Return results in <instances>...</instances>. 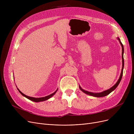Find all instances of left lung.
<instances>
[{
  "mask_svg": "<svg viewBox=\"0 0 134 134\" xmlns=\"http://www.w3.org/2000/svg\"><path fill=\"white\" fill-rule=\"evenodd\" d=\"M117 39L119 41V43H120L121 46H122V71H121V75L120 76H119V79L118 80V81H117V82L115 84V85L111 87L110 88L107 90H105L104 91H103V92H99V93H94V92H88V91H86V90H84L83 89H82L80 86L79 85V88L80 90L82 91V92H83V93H85V94H88V95H90L91 96H93V97H105L108 94H109L111 92H112V91H114L116 87L118 86L119 83H120L121 82V80L122 79V75H123V68H124V58H123V54H124V47H123V44L122 43V42H121V40L119 38V37H117Z\"/></svg>",
  "mask_w": 134,
  "mask_h": 134,
  "instance_id": "left-lung-1",
  "label": "left lung"
}]
</instances>
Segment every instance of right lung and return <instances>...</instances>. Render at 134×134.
I'll list each match as a JSON object with an SVG mask.
<instances>
[{"instance_id": "obj_1", "label": "right lung", "mask_w": 134, "mask_h": 134, "mask_svg": "<svg viewBox=\"0 0 134 134\" xmlns=\"http://www.w3.org/2000/svg\"><path fill=\"white\" fill-rule=\"evenodd\" d=\"M17 87V86H16ZM17 90H18L19 92H20V93L22 94V96H23L24 97H25V98H27L28 99H29L32 102H43V101H45V100H47L48 99H49V98H51V97H52L55 93L56 92H57V91L58 90V88L56 90L55 92L53 93H52L51 94H49L47 96H46V97H41V98H34V97H29V96H26L25 94H24V93H23L21 91H20V90L17 88Z\"/></svg>"}]
</instances>
